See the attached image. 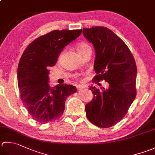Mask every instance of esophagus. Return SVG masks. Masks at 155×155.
Instances as JSON below:
<instances>
[{"label": "esophagus", "instance_id": "1", "mask_svg": "<svg viewBox=\"0 0 155 155\" xmlns=\"http://www.w3.org/2000/svg\"><path fill=\"white\" fill-rule=\"evenodd\" d=\"M77 89L78 91H79V90H81V89H84V87L83 86H81V85H78V86H77Z\"/></svg>", "mask_w": 155, "mask_h": 155}]
</instances>
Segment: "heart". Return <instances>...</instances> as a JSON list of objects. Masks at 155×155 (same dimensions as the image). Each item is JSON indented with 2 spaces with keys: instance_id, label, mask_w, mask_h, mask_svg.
Masks as SVG:
<instances>
[{
  "instance_id": "heart-1",
  "label": "heart",
  "mask_w": 155,
  "mask_h": 155,
  "mask_svg": "<svg viewBox=\"0 0 155 155\" xmlns=\"http://www.w3.org/2000/svg\"><path fill=\"white\" fill-rule=\"evenodd\" d=\"M87 49H91L90 45L88 44L83 42V43H81V44H79V45H78V52H80V51H84V50H85Z\"/></svg>"
}]
</instances>
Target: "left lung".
Listing matches in <instances>:
<instances>
[{
  "mask_svg": "<svg viewBox=\"0 0 155 155\" xmlns=\"http://www.w3.org/2000/svg\"><path fill=\"white\" fill-rule=\"evenodd\" d=\"M83 33L95 48L96 58L93 81H105L109 89H89L93 100L85 105L87 117L100 128L114 126L126 116L136 96L137 68L127 45L107 27L84 28Z\"/></svg>",
  "mask_w": 155,
  "mask_h": 155,
  "instance_id": "1",
  "label": "left lung"
}]
</instances>
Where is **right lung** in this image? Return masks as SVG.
Segmentation results:
<instances>
[{
  "label": "right lung",
  "mask_w": 155,
  "mask_h": 155,
  "mask_svg": "<svg viewBox=\"0 0 155 155\" xmlns=\"http://www.w3.org/2000/svg\"><path fill=\"white\" fill-rule=\"evenodd\" d=\"M82 29L54 30L33 41L22 54L17 69L21 99L36 122L45 124L63 114L68 96L77 92L70 84H48L51 66L56 64L63 48L74 40Z\"/></svg>",
  "instance_id": "obj_1"
}]
</instances>
